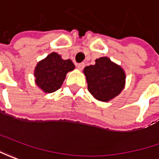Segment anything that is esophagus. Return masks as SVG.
Masks as SVG:
<instances>
[{"label": "esophagus", "mask_w": 159, "mask_h": 159, "mask_svg": "<svg viewBox=\"0 0 159 159\" xmlns=\"http://www.w3.org/2000/svg\"><path fill=\"white\" fill-rule=\"evenodd\" d=\"M84 67H85V64L84 62L78 63V64H77V69H80V70H82V69H84Z\"/></svg>", "instance_id": "1"}]
</instances>
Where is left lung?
Segmentation results:
<instances>
[{"label": "left lung", "instance_id": "8db88e82", "mask_svg": "<svg viewBox=\"0 0 159 159\" xmlns=\"http://www.w3.org/2000/svg\"><path fill=\"white\" fill-rule=\"evenodd\" d=\"M84 73L88 90L98 100L109 101L123 90L126 79L123 69L109 58L97 59L95 65L85 67Z\"/></svg>", "mask_w": 159, "mask_h": 159}]
</instances>
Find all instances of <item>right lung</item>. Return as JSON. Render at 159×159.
<instances>
[{
  "label": "right lung",
  "mask_w": 159,
  "mask_h": 159,
  "mask_svg": "<svg viewBox=\"0 0 159 159\" xmlns=\"http://www.w3.org/2000/svg\"><path fill=\"white\" fill-rule=\"evenodd\" d=\"M74 69L70 60H62L61 55L52 52L38 63L34 72L36 84L45 92H54L62 85L67 73Z\"/></svg>",
  "instance_id": "right-lung-1"
}]
</instances>
